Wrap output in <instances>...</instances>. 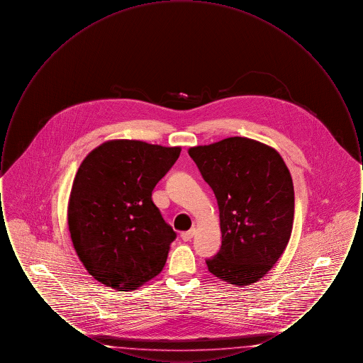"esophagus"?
<instances>
[{"label":"esophagus","mask_w":363,"mask_h":363,"mask_svg":"<svg viewBox=\"0 0 363 363\" xmlns=\"http://www.w3.org/2000/svg\"><path fill=\"white\" fill-rule=\"evenodd\" d=\"M196 234V228L193 227V228H190L189 231H185V233H182L181 234V238L184 240V241H190L191 238H193V235Z\"/></svg>","instance_id":"obj_1"}]
</instances>
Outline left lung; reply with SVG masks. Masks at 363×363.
I'll use <instances>...</instances> for the list:
<instances>
[{
  "mask_svg": "<svg viewBox=\"0 0 363 363\" xmlns=\"http://www.w3.org/2000/svg\"><path fill=\"white\" fill-rule=\"evenodd\" d=\"M218 200L222 246L208 271L243 287L259 281L290 241L294 185L275 148L247 138H228L189 148Z\"/></svg>",
  "mask_w": 363,
  "mask_h": 363,
  "instance_id": "1",
  "label": "left lung"
}]
</instances>
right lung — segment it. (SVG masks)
<instances>
[{"instance_id": "right-lung-1", "label": "right lung", "mask_w": 363, "mask_h": 363, "mask_svg": "<svg viewBox=\"0 0 363 363\" xmlns=\"http://www.w3.org/2000/svg\"><path fill=\"white\" fill-rule=\"evenodd\" d=\"M181 147L110 140L82 162L70 190L68 227L88 274L132 291L163 269L177 234L152 201V190Z\"/></svg>"}]
</instances>
